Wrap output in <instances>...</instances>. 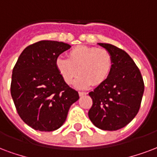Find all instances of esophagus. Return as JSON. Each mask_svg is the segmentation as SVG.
I'll use <instances>...</instances> for the list:
<instances>
[{"label": "esophagus", "mask_w": 157, "mask_h": 157, "mask_svg": "<svg viewBox=\"0 0 157 157\" xmlns=\"http://www.w3.org/2000/svg\"><path fill=\"white\" fill-rule=\"evenodd\" d=\"M86 92H84V91H79V96H86Z\"/></svg>", "instance_id": "34e87169"}]
</instances>
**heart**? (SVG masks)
Wrapping results in <instances>:
<instances>
[{"label": "heart", "instance_id": "obj_1", "mask_svg": "<svg viewBox=\"0 0 157 157\" xmlns=\"http://www.w3.org/2000/svg\"><path fill=\"white\" fill-rule=\"evenodd\" d=\"M67 57L56 58V68L68 85L72 84L80 74L75 82L78 88L101 85L110 77L113 69L112 55L105 48L77 46L70 50Z\"/></svg>", "mask_w": 157, "mask_h": 157}]
</instances>
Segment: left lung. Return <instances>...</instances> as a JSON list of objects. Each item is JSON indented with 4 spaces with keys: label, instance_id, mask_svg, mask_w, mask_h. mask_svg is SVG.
I'll use <instances>...</instances> for the list:
<instances>
[{
    "label": "left lung",
    "instance_id": "left-lung-1",
    "mask_svg": "<svg viewBox=\"0 0 157 157\" xmlns=\"http://www.w3.org/2000/svg\"><path fill=\"white\" fill-rule=\"evenodd\" d=\"M98 45L111 52L113 69L110 77L89 93L92 106L88 116L96 127L117 131L131 122L140 110L145 87L143 78L125 51L111 44Z\"/></svg>",
    "mask_w": 157,
    "mask_h": 157
}]
</instances>
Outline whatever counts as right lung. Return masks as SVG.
<instances>
[{
  "instance_id": "right-lung-1",
  "label": "right lung",
  "mask_w": 157,
  "mask_h": 157,
  "mask_svg": "<svg viewBox=\"0 0 157 157\" xmlns=\"http://www.w3.org/2000/svg\"><path fill=\"white\" fill-rule=\"evenodd\" d=\"M69 44L40 40L25 48L12 71L10 94L20 117L31 128L52 132L67 119L79 94L64 82L56 59Z\"/></svg>"
}]
</instances>
